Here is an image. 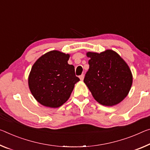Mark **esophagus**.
<instances>
[{"mask_svg":"<svg viewBox=\"0 0 150 150\" xmlns=\"http://www.w3.org/2000/svg\"><path fill=\"white\" fill-rule=\"evenodd\" d=\"M79 78H80V79L81 80V81L83 80V79H84V75H80V76H79Z\"/></svg>","mask_w":150,"mask_h":150,"instance_id":"esophagus-1","label":"esophagus"}]
</instances>
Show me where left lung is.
Here are the masks:
<instances>
[{"instance_id":"8db88e82","label":"left lung","mask_w":150,"mask_h":150,"mask_svg":"<svg viewBox=\"0 0 150 150\" xmlns=\"http://www.w3.org/2000/svg\"><path fill=\"white\" fill-rule=\"evenodd\" d=\"M89 69L83 81L94 99L101 105H117L126 97L133 81L125 61L112 50L101 53L88 52Z\"/></svg>"}]
</instances>
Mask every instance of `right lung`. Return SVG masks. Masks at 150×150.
Returning a JSON list of instances; mask_svg holds the SVG:
<instances>
[{"mask_svg": "<svg viewBox=\"0 0 150 150\" xmlns=\"http://www.w3.org/2000/svg\"><path fill=\"white\" fill-rule=\"evenodd\" d=\"M69 54L51 51L42 55L31 68L28 87L33 97L41 105L57 108L68 100L75 84V67L68 64Z\"/></svg>", "mask_w": 150, "mask_h": 150, "instance_id": "1", "label": "right lung"}]
</instances>
